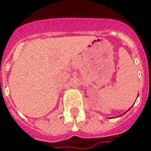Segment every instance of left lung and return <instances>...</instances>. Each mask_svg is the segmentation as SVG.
Here are the masks:
<instances>
[{"instance_id": "1", "label": "left lung", "mask_w": 151, "mask_h": 151, "mask_svg": "<svg viewBox=\"0 0 151 151\" xmlns=\"http://www.w3.org/2000/svg\"><path fill=\"white\" fill-rule=\"evenodd\" d=\"M137 97H138V96H137ZM129 109H130V108H129ZM129 110H127V111H129ZM127 111H125V112H124V114H125V113H126V112H127ZM123 114H122V115H121V116H122V115H123Z\"/></svg>"}]
</instances>
